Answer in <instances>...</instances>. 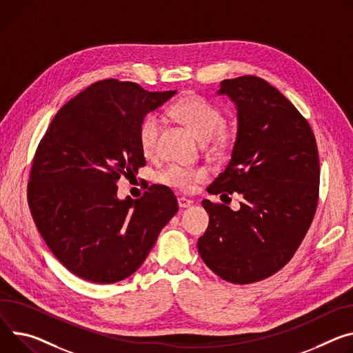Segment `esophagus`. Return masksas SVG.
Segmentation results:
<instances>
[{"label":"esophagus","mask_w":353,"mask_h":353,"mask_svg":"<svg viewBox=\"0 0 353 353\" xmlns=\"http://www.w3.org/2000/svg\"><path fill=\"white\" fill-rule=\"evenodd\" d=\"M177 201H179V207L180 208H188L191 204H193V201L185 199V197H180Z\"/></svg>","instance_id":"obj_1"}]
</instances>
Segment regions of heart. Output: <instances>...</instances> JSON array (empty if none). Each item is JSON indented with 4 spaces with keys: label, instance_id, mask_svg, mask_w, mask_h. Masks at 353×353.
<instances>
[{
    "label": "heart",
    "instance_id": "heart-1",
    "mask_svg": "<svg viewBox=\"0 0 353 353\" xmlns=\"http://www.w3.org/2000/svg\"><path fill=\"white\" fill-rule=\"evenodd\" d=\"M172 115L176 121L183 123L193 132L201 142H215L216 145L223 143L227 139V132L223 123L225 117L221 108L211 104L210 101L190 95L176 103L172 107ZM162 131V119L157 115H148L139 126V146L145 156H152L156 149L159 134ZM208 173L203 168L187 169L177 165H170L159 173L157 179L170 187L180 190H188L194 183L204 181Z\"/></svg>",
    "mask_w": 353,
    "mask_h": 353
}]
</instances>
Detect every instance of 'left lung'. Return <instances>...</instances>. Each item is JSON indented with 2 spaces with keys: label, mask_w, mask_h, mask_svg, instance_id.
<instances>
[{
  "label": "left lung",
  "mask_w": 353,
  "mask_h": 353,
  "mask_svg": "<svg viewBox=\"0 0 353 353\" xmlns=\"http://www.w3.org/2000/svg\"><path fill=\"white\" fill-rule=\"evenodd\" d=\"M218 95L236 107L231 160L207 188L243 197L238 211L203 201L208 228L197 248L221 279L249 284L279 272L303 242L318 203L319 159L307 119L266 80H222Z\"/></svg>",
  "instance_id": "left-lung-1"
}]
</instances>
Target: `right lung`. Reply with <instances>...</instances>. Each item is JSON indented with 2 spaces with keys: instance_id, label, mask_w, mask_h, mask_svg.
<instances>
[{
  "instance_id": "right-lung-1",
  "label": "right lung",
  "mask_w": 353,
  "mask_h": 353,
  "mask_svg": "<svg viewBox=\"0 0 353 353\" xmlns=\"http://www.w3.org/2000/svg\"><path fill=\"white\" fill-rule=\"evenodd\" d=\"M173 91L137 83L91 84L50 122L32 163L28 201L56 259L73 274L111 284L135 273L177 212L173 191L153 184L119 200L117 181L143 166L139 126Z\"/></svg>"
}]
</instances>
